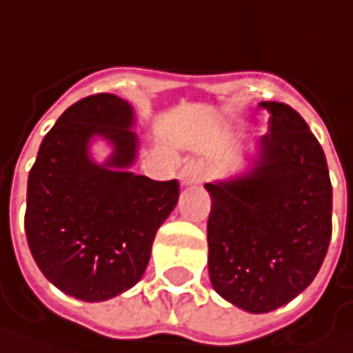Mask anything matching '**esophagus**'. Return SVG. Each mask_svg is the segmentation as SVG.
<instances>
[{
    "mask_svg": "<svg viewBox=\"0 0 353 353\" xmlns=\"http://www.w3.org/2000/svg\"><path fill=\"white\" fill-rule=\"evenodd\" d=\"M208 176V165L200 159H190L179 172L181 183H200L204 177Z\"/></svg>",
    "mask_w": 353,
    "mask_h": 353,
    "instance_id": "obj_1",
    "label": "esophagus"
}]
</instances>
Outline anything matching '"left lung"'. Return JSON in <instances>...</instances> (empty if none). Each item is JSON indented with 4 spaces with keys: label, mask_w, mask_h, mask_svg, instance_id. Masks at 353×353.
<instances>
[{
    "label": "left lung",
    "mask_w": 353,
    "mask_h": 353,
    "mask_svg": "<svg viewBox=\"0 0 353 353\" xmlns=\"http://www.w3.org/2000/svg\"><path fill=\"white\" fill-rule=\"evenodd\" d=\"M261 107L271 114L269 133L252 172L206 183L212 287L250 313L272 311L305 291L332 241V181L321 145L289 105Z\"/></svg>",
    "instance_id": "obj_1"
}]
</instances>
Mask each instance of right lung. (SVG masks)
Segmentation results:
<instances>
[{
    "mask_svg": "<svg viewBox=\"0 0 353 353\" xmlns=\"http://www.w3.org/2000/svg\"><path fill=\"white\" fill-rule=\"evenodd\" d=\"M133 109L117 94L81 99L60 114L28 176L26 239L44 276L82 301L131 289L151 256L157 228L176 208L177 179L127 172L137 153ZM99 134L115 153L107 166L88 157Z\"/></svg>",
    "mask_w": 353,
    "mask_h": 353,
    "instance_id": "obj_1",
    "label": "right lung"
}]
</instances>
